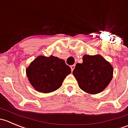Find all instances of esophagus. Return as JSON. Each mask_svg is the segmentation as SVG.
Returning <instances> with one entry per match:
<instances>
[{
    "instance_id": "1",
    "label": "esophagus",
    "mask_w": 128,
    "mask_h": 128,
    "mask_svg": "<svg viewBox=\"0 0 128 128\" xmlns=\"http://www.w3.org/2000/svg\"><path fill=\"white\" fill-rule=\"evenodd\" d=\"M75 68V64H73V65L71 66V69H72V71L73 72L74 68Z\"/></svg>"
}]
</instances>
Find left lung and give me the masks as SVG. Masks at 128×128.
Returning a JSON list of instances; mask_svg holds the SVG:
<instances>
[{"mask_svg":"<svg viewBox=\"0 0 128 128\" xmlns=\"http://www.w3.org/2000/svg\"><path fill=\"white\" fill-rule=\"evenodd\" d=\"M82 60L73 72L79 87L90 94L101 92L112 80L113 66L100 55H84Z\"/></svg>","mask_w":128,"mask_h":128,"instance_id":"1","label":"left lung"}]
</instances>
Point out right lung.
I'll return each mask as SVG.
<instances>
[{
	"label": "right lung",
	"mask_w": 128,
	"mask_h": 128,
	"mask_svg": "<svg viewBox=\"0 0 128 128\" xmlns=\"http://www.w3.org/2000/svg\"><path fill=\"white\" fill-rule=\"evenodd\" d=\"M71 68L63 59L50 55H39L26 69V76L36 90L50 93L62 86Z\"/></svg>",
	"instance_id": "add662e5"
}]
</instances>
